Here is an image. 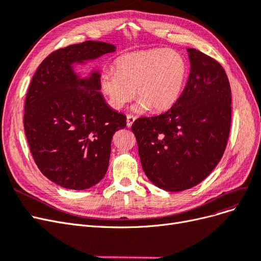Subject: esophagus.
Instances as JSON below:
<instances>
[{
	"label": "esophagus",
	"instance_id": "esophagus-1",
	"mask_svg": "<svg viewBox=\"0 0 261 261\" xmlns=\"http://www.w3.org/2000/svg\"><path fill=\"white\" fill-rule=\"evenodd\" d=\"M134 122H135V117L133 115H127V117H126V125H127V127H130Z\"/></svg>",
	"mask_w": 261,
	"mask_h": 261
}]
</instances>
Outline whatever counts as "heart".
I'll use <instances>...</instances> for the list:
<instances>
[{"label": "heart", "instance_id": "1", "mask_svg": "<svg viewBox=\"0 0 261 261\" xmlns=\"http://www.w3.org/2000/svg\"><path fill=\"white\" fill-rule=\"evenodd\" d=\"M115 70L100 76V88L109 105L123 109L136 94V112H164L178 101L187 81L188 65L174 50L150 49L130 52L114 61Z\"/></svg>", "mask_w": 261, "mask_h": 261}]
</instances>
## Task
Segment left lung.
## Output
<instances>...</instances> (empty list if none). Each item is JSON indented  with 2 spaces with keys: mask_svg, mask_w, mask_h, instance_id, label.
<instances>
[{
  "mask_svg": "<svg viewBox=\"0 0 261 261\" xmlns=\"http://www.w3.org/2000/svg\"><path fill=\"white\" fill-rule=\"evenodd\" d=\"M191 73L176 103L158 116L133 123L147 177L168 192L199 184L217 167L227 144L231 87L215 59L188 48Z\"/></svg>",
  "mask_w": 261,
  "mask_h": 261,
  "instance_id": "8db88e82",
  "label": "left lung"
}]
</instances>
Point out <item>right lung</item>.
<instances>
[{
  "label": "right lung",
  "mask_w": 261,
  "mask_h": 261,
  "mask_svg": "<svg viewBox=\"0 0 261 261\" xmlns=\"http://www.w3.org/2000/svg\"><path fill=\"white\" fill-rule=\"evenodd\" d=\"M116 46L101 41L68 45L46 57L31 80L23 127L31 154L42 174L64 188H90L109 167L114 133L126 126L100 92V73L78 76L84 64Z\"/></svg>",
  "instance_id": "1"
}]
</instances>
